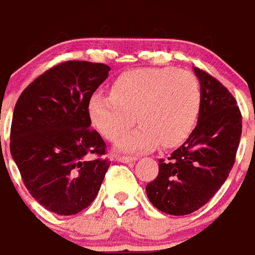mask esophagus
<instances>
[{"label":"esophagus","instance_id":"1","mask_svg":"<svg viewBox=\"0 0 255 255\" xmlns=\"http://www.w3.org/2000/svg\"><path fill=\"white\" fill-rule=\"evenodd\" d=\"M117 159L122 163H130V162H134L137 159L136 156H128V155H118Z\"/></svg>","mask_w":255,"mask_h":255}]
</instances>
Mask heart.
Instances as JSON below:
<instances>
[{
	"mask_svg": "<svg viewBox=\"0 0 255 255\" xmlns=\"http://www.w3.org/2000/svg\"><path fill=\"white\" fill-rule=\"evenodd\" d=\"M202 89L195 74L174 67L138 68L122 74L111 93H95L89 115L110 141L123 136L135 118L142 126L122 137V151H147L156 145L173 148L184 142L196 126Z\"/></svg>",
	"mask_w": 255,
	"mask_h": 255,
	"instance_id": "obj_1",
	"label": "heart"
}]
</instances>
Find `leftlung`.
<instances>
[{"label":"left lung","mask_w":255,"mask_h":255,"mask_svg":"<svg viewBox=\"0 0 255 255\" xmlns=\"http://www.w3.org/2000/svg\"><path fill=\"white\" fill-rule=\"evenodd\" d=\"M202 89L198 125L181 147L159 159V173L148 182L147 196L158 210L191 214L205 206L232 170L242 136V114L220 81L195 67Z\"/></svg>","instance_id":"8db88e82"}]
</instances>
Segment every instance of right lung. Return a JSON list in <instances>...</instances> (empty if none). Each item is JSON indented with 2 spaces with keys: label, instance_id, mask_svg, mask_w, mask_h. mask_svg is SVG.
I'll return each instance as SVG.
<instances>
[{
  "label": "right lung",
  "instance_id": "right-lung-1",
  "mask_svg": "<svg viewBox=\"0 0 255 255\" xmlns=\"http://www.w3.org/2000/svg\"><path fill=\"white\" fill-rule=\"evenodd\" d=\"M111 68L68 60L52 67L21 92L10 126V153L35 200L73 216L95 200L111 160L90 128L89 100Z\"/></svg>",
  "mask_w": 255,
  "mask_h": 255
}]
</instances>
